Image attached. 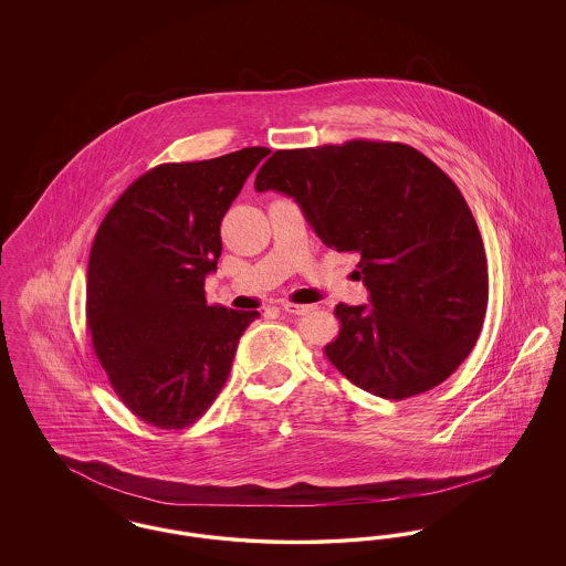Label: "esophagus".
I'll list each match as a JSON object with an SVG mask.
<instances>
[{
  "label": "esophagus",
  "mask_w": 566,
  "mask_h": 566,
  "mask_svg": "<svg viewBox=\"0 0 566 566\" xmlns=\"http://www.w3.org/2000/svg\"><path fill=\"white\" fill-rule=\"evenodd\" d=\"M282 310H284V312H289V314H295V316H303V314L312 312L314 307H312V305H298V303H289V301H284V303H282Z\"/></svg>",
  "instance_id": "esophagus-1"
}]
</instances>
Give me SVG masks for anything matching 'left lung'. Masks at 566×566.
I'll return each mask as SVG.
<instances>
[{
	"label": "left lung",
	"mask_w": 566,
	"mask_h": 566,
	"mask_svg": "<svg viewBox=\"0 0 566 566\" xmlns=\"http://www.w3.org/2000/svg\"><path fill=\"white\" fill-rule=\"evenodd\" d=\"M254 189L293 197L324 245L360 256L369 305L339 303L324 346L342 376L399 401L457 371L484 324L488 263L462 192L429 157L371 139L275 150Z\"/></svg>",
	"instance_id": "8db88e82"
}]
</instances>
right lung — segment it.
<instances>
[{
    "label": "right lung",
    "instance_id": "right-lung-1",
    "mask_svg": "<svg viewBox=\"0 0 566 566\" xmlns=\"http://www.w3.org/2000/svg\"><path fill=\"white\" fill-rule=\"evenodd\" d=\"M268 148L163 163L109 208L88 256L86 328L109 384L157 429L197 422L222 390L259 312L208 305L220 222Z\"/></svg>",
    "mask_w": 566,
    "mask_h": 566
}]
</instances>
